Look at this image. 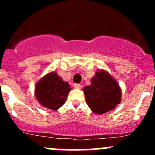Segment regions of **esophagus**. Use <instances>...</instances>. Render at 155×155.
<instances>
[{
	"mask_svg": "<svg viewBox=\"0 0 155 155\" xmlns=\"http://www.w3.org/2000/svg\"><path fill=\"white\" fill-rule=\"evenodd\" d=\"M73 86H74L75 88H76V89H80L81 87H82V85H81L80 84H74V85H73Z\"/></svg>",
	"mask_w": 155,
	"mask_h": 155,
	"instance_id": "1",
	"label": "esophagus"
}]
</instances>
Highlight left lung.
Listing matches in <instances>:
<instances>
[{
	"instance_id": "8db88e82",
	"label": "left lung",
	"mask_w": 155,
	"mask_h": 155,
	"mask_svg": "<svg viewBox=\"0 0 155 155\" xmlns=\"http://www.w3.org/2000/svg\"><path fill=\"white\" fill-rule=\"evenodd\" d=\"M82 90L87 106L97 115L114 110L121 101V87L107 70H98L91 79V85Z\"/></svg>"
}]
</instances>
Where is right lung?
<instances>
[{
    "label": "right lung",
    "mask_w": 155,
    "mask_h": 155,
    "mask_svg": "<svg viewBox=\"0 0 155 155\" xmlns=\"http://www.w3.org/2000/svg\"><path fill=\"white\" fill-rule=\"evenodd\" d=\"M71 90L68 82H64L55 71L49 72L36 83L34 94L43 107L56 111L66 102Z\"/></svg>",
    "instance_id": "obj_1"
}]
</instances>
